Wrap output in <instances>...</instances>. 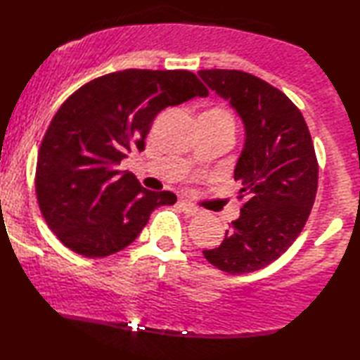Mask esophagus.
<instances>
[{"instance_id": "34e87169", "label": "esophagus", "mask_w": 360, "mask_h": 360, "mask_svg": "<svg viewBox=\"0 0 360 360\" xmlns=\"http://www.w3.org/2000/svg\"><path fill=\"white\" fill-rule=\"evenodd\" d=\"M179 207L181 210H184V213H186V215H190V217H194V215H198V213H199L198 207H194L193 204L186 202V200H180Z\"/></svg>"}]
</instances>
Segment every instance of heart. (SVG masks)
Listing matches in <instances>:
<instances>
[{"mask_svg": "<svg viewBox=\"0 0 360 360\" xmlns=\"http://www.w3.org/2000/svg\"><path fill=\"white\" fill-rule=\"evenodd\" d=\"M200 118H205V120H210V122H215V123H223V124H228L231 128H234V118H232L231 113L223 109V107H212V109L205 110Z\"/></svg>", "mask_w": 360, "mask_h": 360, "instance_id": "b5f03b06", "label": "heart"}]
</instances>
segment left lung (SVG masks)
Masks as SVG:
<instances>
[{"label": "left lung", "mask_w": 360, "mask_h": 360, "mask_svg": "<svg viewBox=\"0 0 360 360\" xmlns=\"http://www.w3.org/2000/svg\"><path fill=\"white\" fill-rule=\"evenodd\" d=\"M210 90L229 101L242 118L245 143L234 169L243 199L240 217L231 223L205 259L231 275L269 266L291 247L304 229L318 190V161L300 110L285 93L256 75L236 69L199 71Z\"/></svg>", "instance_id": "left-lung-1"}]
</instances>
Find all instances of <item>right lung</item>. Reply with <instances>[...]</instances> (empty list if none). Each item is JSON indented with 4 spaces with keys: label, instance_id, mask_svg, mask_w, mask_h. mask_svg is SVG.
Here are the masks:
<instances>
[{
    "label": "right lung",
    "instance_id": "1",
    "mask_svg": "<svg viewBox=\"0 0 360 360\" xmlns=\"http://www.w3.org/2000/svg\"><path fill=\"white\" fill-rule=\"evenodd\" d=\"M209 96L190 71L124 69L88 82L55 113L36 166V196L44 219L74 253L105 257L128 247L170 191H148L122 170L145 148L155 117L169 105Z\"/></svg>",
    "mask_w": 360,
    "mask_h": 360
}]
</instances>
